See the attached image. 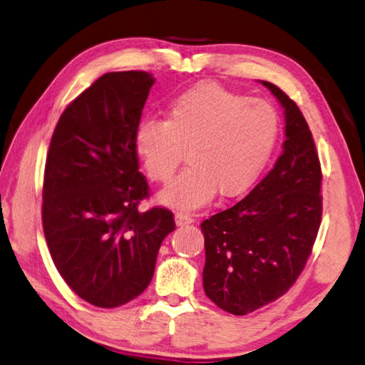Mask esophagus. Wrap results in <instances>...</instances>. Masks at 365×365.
<instances>
[{"mask_svg":"<svg viewBox=\"0 0 365 365\" xmlns=\"http://www.w3.org/2000/svg\"><path fill=\"white\" fill-rule=\"evenodd\" d=\"M195 221L193 216H190L188 212H177L175 214V224L178 227H182V225H188Z\"/></svg>","mask_w":365,"mask_h":365,"instance_id":"esophagus-1","label":"esophagus"}]
</instances>
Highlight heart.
Returning a JSON list of instances; mask_svg holds the SVG:
<instances>
[{
  "label": "heart",
  "instance_id": "1",
  "mask_svg": "<svg viewBox=\"0 0 365 365\" xmlns=\"http://www.w3.org/2000/svg\"><path fill=\"white\" fill-rule=\"evenodd\" d=\"M279 120L268 102L237 94L214 83L182 92L167 107V118L136 126L135 153L154 182L169 183L188 151L190 165L160 192L162 205L196 210L222 196L253 187L274 151Z\"/></svg>",
  "mask_w": 365,
  "mask_h": 365
}]
</instances>
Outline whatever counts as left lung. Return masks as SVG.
I'll list each match as a JSON object with an SVG mask.
<instances>
[{"label":"left lung","mask_w":365,"mask_h":365,"mask_svg":"<svg viewBox=\"0 0 365 365\" xmlns=\"http://www.w3.org/2000/svg\"><path fill=\"white\" fill-rule=\"evenodd\" d=\"M262 84L284 108L282 154L245 198L201 222L205 292L232 315L250 314L289 291L322 221V169L307 121L277 86Z\"/></svg>","instance_id":"8db88e82"}]
</instances>
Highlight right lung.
<instances>
[{
    "label": "right lung",
    "mask_w": 365,
    "mask_h": 365,
    "mask_svg": "<svg viewBox=\"0 0 365 365\" xmlns=\"http://www.w3.org/2000/svg\"><path fill=\"white\" fill-rule=\"evenodd\" d=\"M146 71L107 73L61 113L45 162L42 222L58 273L81 299L113 309L149 286L175 229L149 196L135 131L154 84Z\"/></svg>",
    "instance_id": "right-lung-1"
}]
</instances>
